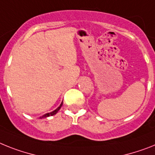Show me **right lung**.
<instances>
[{
  "mask_svg": "<svg viewBox=\"0 0 155 155\" xmlns=\"http://www.w3.org/2000/svg\"><path fill=\"white\" fill-rule=\"evenodd\" d=\"M62 105H63V102H61V105H60V106H59V107H58V108H57V109H56V110H54V111L51 112V113H48V114H44V115L42 116V117H40V118L47 117H50V116L55 115V114H57V113H58V111H59V110H60V109H61V106H62Z\"/></svg>",
  "mask_w": 155,
  "mask_h": 155,
  "instance_id": "1",
  "label": "right lung"
}]
</instances>
